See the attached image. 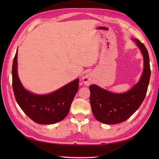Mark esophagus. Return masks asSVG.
Instances as JSON below:
<instances>
[{
    "instance_id": "34e87169",
    "label": "esophagus",
    "mask_w": 159,
    "mask_h": 159,
    "mask_svg": "<svg viewBox=\"0 0 159 159\" xmlns=\"http://www.w3.org/2000/svg\"><path fill=\"white\" fill-rule=\"evenodd\" d=\"M82 80H83V82L85 85H89L91 83H92V81H93L92 76L89 74H87L85 76H84L83 77Z\"/></svg>"
}]
</instances>
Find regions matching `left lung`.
Returning a JSON list of instances; mask_svg holds the SVG:
<instances>
[{"label":"left lung","instance_id":"left-lung-1","mask_svg":"<svg viewBox=\"0 0 159 159\" xmlns=\"http://www.w3.org/2000/svg\"><path fill=\"white\" fill-rule=\"evenodd\" d=\"M143 57V71L139 81L133 88L124 93H114L91 85L90 104L94 117L100 122L115 124L128 120L139 109L146 97L150 78V59L143 43L134 39Z\"/></svg>","mask_w":159,"mask_h":159}]
</instances>
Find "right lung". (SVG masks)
<instances>
[{
    "label": "right lung",
    "mask_w": 159,
    "mask_h": 159,
    "mask_svg": "<svg viewBox=\"0 0 159 159\" xmlns=\"http://www.w3.org/2000/svg\"><path fill=\"white\" fill-rule=\"evenodd\" d=\"M18 50L12 66V86L16 100L29 118L39 124H52L63 120L68 114L74 96L79 89L77 79L47 95H37L22 85L17 72Z\"/></svg>",
    "instance_id": "1"
}]
</instances>
